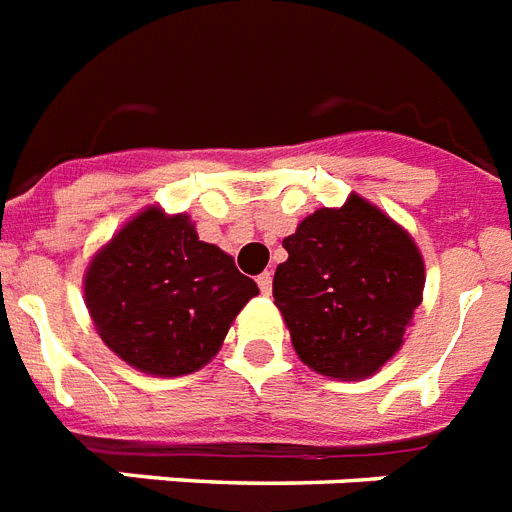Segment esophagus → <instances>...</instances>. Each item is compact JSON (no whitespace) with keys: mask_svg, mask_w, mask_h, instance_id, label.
I'll use <instances>...</instances> for the list:
<instances>
[{"mask_svg":"<svg viewBox=\"0 0 512 512\" xmlns=\"http://www.w3.org/2000/svg\"><path fill=\"white\" fill-rule=\"evenodd\" d=\"M259 290L264 293V296H269L272 293V272H264V275H259Z\"/></svg>","mask_w":512,"mask_h":512,"instance_id":"34e87169","label":"esophagus"}]
</instances>
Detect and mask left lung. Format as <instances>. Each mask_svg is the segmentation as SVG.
Segmentation results:
<instances>
[{
    "instance_id": "obj_1",
    "label": "left lung",
    "mask_w": 512,
    "mask_h": 512,
    "mask_svg": "<svg viewBox=\"0 0 512 512\" xmlns=\"http://www.w3.org/2000/svg\"><path fill=\"white\" fill-rule=\"evenodd\" d=\"M272 282L293 349L330 378H367L394 357L420 306L425 269L412 237L367 200L320 208L282 240Z\"/></svg>"
}]
</instances>
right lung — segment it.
Returning <instances> with one entry per match:
<instances>
[{"instance_id":"add662e5","label":"right lung","mask_w":512,"mask_h":512,"mask_svg":"<svg viewBox=\"0 0 512 512\" xmlns=\"http://www.w3.org/2000/svg\"><path fill=\"white\" fill-rule=\"evenodd\" d=\"M84 293L102 341L137 370L169 378L206 365L259 288L198 240L190 216L147 208L94 256Z\"/></svg>"}]
</instances>
